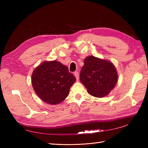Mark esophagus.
I'll use <instances>...</instances> for the list:
<instances>
[{
	"label": "esophagus",
	"instance_id": "34e87169",
	"mask_svg": "<svg viewBox=\"0 0 148 148\" xmlns=\"http://www.w3.org/2000/svg\"><path fill=\"white\" fill-rule=\"evenodd\" d=\"M74 76L76 77V79H77V80L79 79V73H78V72L76 71V72H75L74 73Z\"/></svg>",
	"mask_w": 148,
	"mask_h": 148
}]
</instances>
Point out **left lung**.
I'll return each instance as SVG.
<instances>
[{
  "label": "left lung",
  "instance_id": "obj_1",
  "mask_svg": "<svg viewBox=\"0 0 148 148\" xmlns=\"http://www.w3.org/2000/svg\"><path fill=\"white\" fill-rule=\"evenodd\" d=\"M118 72L109 60L88 56L84 60L80 72V81L91 95L101 98L107 96L115 87Z\"/></svg>",
  "mask_w": 148,
  "mask_h": 148
}]
</instances>
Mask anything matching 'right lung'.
Here are the masks:
<instances>
[{
	"label": "right lung",
	"instance_id": "1",
	"mask_svg": "<svg viewBox=\"0 0 148 148\" xmlns=\"http://www.w3.org/2000/svg\"><path fill=\"white\" fill-rule=\"evenodd\" d=\"M31 80L34 91L42 101L56 105L67 98L76 79L67 66L53 60L45 61L37 66Z\"/></svg>",
	"mask_w": 148,
	"mask_h": 148
}]
</instances>
